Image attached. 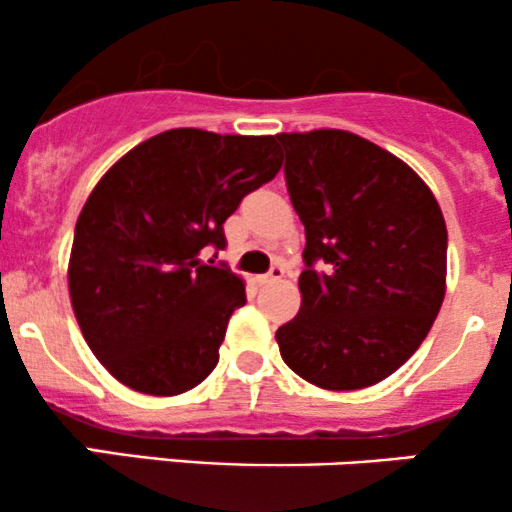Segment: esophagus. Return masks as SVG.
<instances>
[{
	"mask_svg": "<svg viewBox=\"0 0 512 512\" xmlns=\"http://www.w3.org/2000/svg\"><path fill=\"white\" fill-rule=\"evenodd\" d=\"M284 274H286V269L281 267V264H274V267L269 269L267 274L260 276V281H262V284H272V281H279Z\"/></svg>",
	"mask_w": 512,
	"mask_h": 512,
	"instance_id": "34e87169",
	"label": "esophagus"
}]
</instances>
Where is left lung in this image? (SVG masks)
<instances>
[{"instance_id":"8db88e82","label":"left lung","mask_w":512,"mask_h":512,"mask_svg":"<svg viewBox=\"0 0 512 512\" xmlns=\"http://www.w3.org/2000/svg\"><path fill=\"white\" fill-rule=\"evenodd\" d=\"M305 226L301 310L281 358L322 390H363L419 349L445 298L448 228L402 158L344 129L276 134ZM320 261L322 273L312 264Z\"/></svg>"}]
</instances>
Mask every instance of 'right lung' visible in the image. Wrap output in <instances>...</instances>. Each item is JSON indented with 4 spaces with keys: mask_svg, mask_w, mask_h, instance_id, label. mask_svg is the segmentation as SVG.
<instances>
[{
    "mask_svg": "<svg viewBox=\"0 0 512 512\" xmlns=\"http://www.w3.org/2000/svg\"><path fill=\"white\" fill-rule=\"evenodd\" d=\"M276 137L168 129L127 151L88 195L69 255V298L86 344L122 385L192 390L219 363L245 281L204 264L223 221L279 173Z\"/></svg>",
    "mask_w": 512,
    "mask_h": 512,
    "instance_id": "1",
    "label": "right lung"
}]
</instances>
